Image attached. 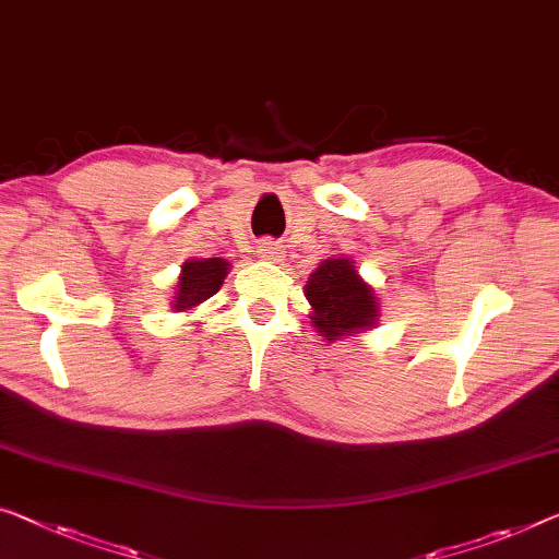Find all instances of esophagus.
Segmentation results:
<instances>
[{"label": "esophagus", "instance_id": "esophagus-1", "mask_svg": "<svg viewBox=\"0 0 559 559\" xmlns=\"http://www.w3.org/2000/svg\"><path fill=\"white\" fill-rule=\"evenodd\" d=\"M257 254H260L262 260H267V262H280L282 260V247L277 242H270V239H264V242H260V247H257Z\"/></svg>", "mask_w": 559, "mask_h": 559}]
</instances>
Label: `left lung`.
I'll list each match as a JSON object with an SVG mask.
<instances>
[{"label": "left lung", "instance_id": "obj_1", "mask_svg": "<svg viewBox=\"0 0 559 559\" xmlns=\"http://www.w3.org/2000/svg\"><path fill=\"white\" fill-rule=\"evenodd\" d=\"M305 297L312 312L314 332L334 342L374 330L380 320V299L374 287L362 280L349 257H330L309 274Z\"/></svg>", "mask_w": 559, "mask_h": 559}]
</instances>
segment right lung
<instances>
[{"instance_id":"add662e5","label":"right lung","mask_w":559,"mask_h":559,"mask_svg":"<svg viewBox=\"0 0 559 559\" xmlns=\"http://www.w3.org/2000/svg\"><path fill=\"white\" fill-rule=\"evenodd\" d=\"M229 267L231 264L222 257H194V260L182 262L175 297H171V309L175 312H190V309L207 302L225 285Z\"/></svg>"}]
</instances>
